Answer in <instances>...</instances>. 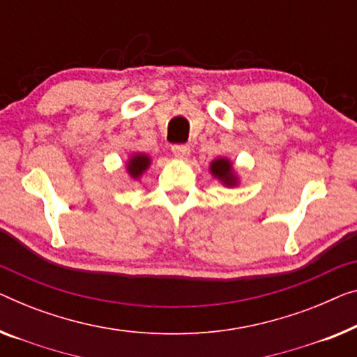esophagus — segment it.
<instances>
[{"instance_id":"esophagus-1","label":"esophagus","mask_w":357,"mask_h":357,"mask_svg":"<svg viewBox=\"0 0 357 357\" xmlns=\"http://www.w3.org/2000/svg\"><path fill=\"white\" fill-rule=\"evenodd\" d=\"M172 152L176 158H185L190 153V149H189V146H185V144H174L172 147Z\"/></svg>"}]
</instances>
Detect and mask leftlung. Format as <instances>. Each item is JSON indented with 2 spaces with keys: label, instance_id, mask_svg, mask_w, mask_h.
Here are the masks:
<instances>
[{
  "label": "left lung",
  "instance_id": "obj_1",
  "mask_svg": "<svg viewBox=\"0 0 357 357\" xmlns=\"http://www.w3.org/2000/svg\"><path fill=\"white\" fill-rule=\"evenodd\" d=\"M210 169H211L213 176L221 179L222 184L229 185V188L237 184L236 174L232 173V165L229 160H227V158H218V160L211 162Z\"/></svg>",
  "mask_w": 357,
  "mask_h": 357
}]
</instances>
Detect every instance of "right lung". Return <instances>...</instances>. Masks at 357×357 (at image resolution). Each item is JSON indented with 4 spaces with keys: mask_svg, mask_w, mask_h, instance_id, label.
Segmentation results:
<instances>
[{
    "mask_svg": "<svg viewBox=\"0 0 357 357\" xmlns=\"http://www.w3.org/2000/svg\"><path fill=\"white\" fill-rule=\"evenodd\" d=\"M149 165H151V158L144 155V153H136V155H132L130 158L126 169L132 178H139L142 172H146Z\"/></svg>",
    "mask_w": 357,
    "mask_h": 357,
    "instance_id": "right-lung-1",
    "label": "right lung"
}]
</instances>
